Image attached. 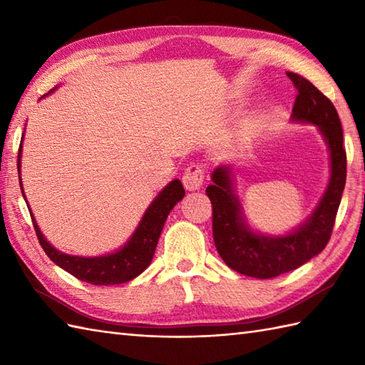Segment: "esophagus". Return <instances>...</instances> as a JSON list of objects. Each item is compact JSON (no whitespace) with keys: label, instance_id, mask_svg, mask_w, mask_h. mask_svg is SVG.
<instances>
[{"label":"esophagus","instance_id":"34e87169","mask_svg":"<svg viewBox=\"0 0 365 365\" xmlns=\"http://www.w3.org/2000/svg\"><path fill=\"white\" fill-rule=\"evenodd\" d=\"M183 185L188 191H196L204 183V169L197 165H191L183 173Z\"/></svg>","mask_w":365,"mask_h":365}]
</instances>
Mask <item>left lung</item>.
Wrapping results in <instances>:
<instances>
[{"label": "left lung", "instance_id": "8db88e82", "mask_svg": "<svg viewBox=\"0 0 365 365\" xmlns=\"http://www.w3.org/2000/svg\"><path fill=\"white\" fill-rule=\"evenodd\" d=\"M298 89L292 120L311 123L320 131L329 150V182L314 212L298 227L284 235H267L247 222L235 192L232 165L212 173L205 192L213 205L216 251L229 268L240 274L269 279L299 268L328 245L346 180V153L339 114L331 100L301 75L287 72Z\"/></svg>", "mask_w": 365, "mask_h": 365}]
</instances>
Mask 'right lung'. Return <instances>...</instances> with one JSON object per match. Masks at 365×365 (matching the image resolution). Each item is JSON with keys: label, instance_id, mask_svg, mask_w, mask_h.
Listing matches in <instances>:
<instances>
[{"label": "right lung", "instance_id": "obj_1", "mask_svg": "<svg viewBox=\"0 0 365 365\" xmlns=\"http://www.w3.org/2000/svg\"><path fill=\"white\" fill-rule=\"evenodd\" d=\"M58 88V86H56ZM56 88L51 89L48 94L42 96L41 98L50 96L51 92L56 91ZM25 136V133H23ZM21 147H23V138L19 149V178H20V188L21 195L26 200L25 191H23V183L20 177L21 169ZM185 196V190L180 180L169 182L165 188H163L157 197H155L150 205L147 207L141 221L136 226L135 232L127 240V243L120 246L119 250L113 252H108L105 255H96V257H84V255H72L66 254L54 247L48 240L42 234L41 227L37 226V221L34 218L33 212L28 205V210L33 218V224L36 229V234L38 238V243L43 247L45 254L56 263L59 268L66 269L76 279L83 282H89L92 285H115L128 282L131 279L139 276L143 271L150 265L153 259L155 247H157L158 238L161 235V230L165 227V222L170 210L175 207L177 202H180Z\"/></svg>", "mask_w": 365, "mask_h": 365}]
</instances>
